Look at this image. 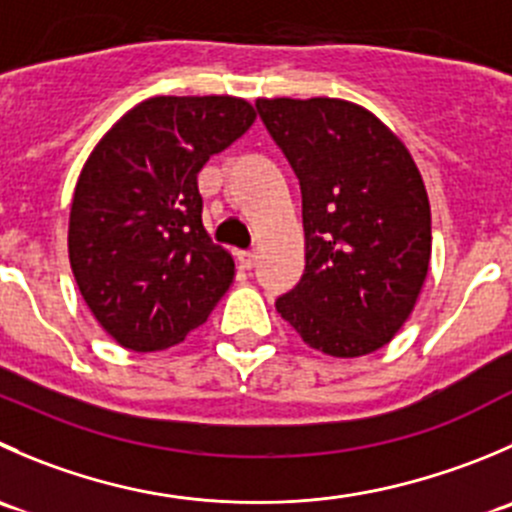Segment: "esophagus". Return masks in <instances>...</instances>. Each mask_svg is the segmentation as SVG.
Masks as SVG:
<instances>
[{
  "instance_id": "34e87169",
  "label": "esophagus",
  "mask_w": 512,
  "mask_h": 512,
  "mask_svg": "<svg viewBox=\"0 0 512 512\" xmlns=\"http://www.w3.org/2000/svg\"><path fill=\"white\" fill-rule=\"evenodd\" d=\"M237 260H240L242 270L250 272L252 267L257 265V252L255 250H242V252H237Z\"/></svg>"
}]
</instances>
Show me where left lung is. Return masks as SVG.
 <instances>
[{"mask_svg": "<svg viewBox=\"0 0 512 512\" xmlns=\"http://www.w3.org/2000/svg\"><path fill=\"white\" fill-rule=\"evenodd\" d=\"M300 180L305 272L275 300L315 350H380L413 312L430 265V202L403 142L342 99H257Z\"/></svg>", "mask_w": 512, "mask_h": 512, "instance_id": "1", "label": "left lung"}]
</instances>
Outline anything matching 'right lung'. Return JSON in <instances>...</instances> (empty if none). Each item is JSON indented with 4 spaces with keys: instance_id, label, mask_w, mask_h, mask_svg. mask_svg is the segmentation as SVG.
<instances>
[{
    "instance_id": "1",
    "label": "right lung",
    "mask_w": 512,
    "mask_h": 512,
    "mask_svg": "<svg viewBox=\"0 0 512 512\" xmlns=\"http://www.w3.org/2000/svg\"><path fill=\"white\" fill-rule=\"evenodd\" d=\"M252 122L245 99L152 97L89 155L69 265L92 315L127 350L177 345L230 290L235 262L202 227L197 175Z\"/></svg>"
}]
</instances>
